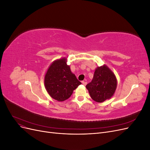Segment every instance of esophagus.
<instances>
[{
    "label": "esophagus",
    "mask_w": 150,
    "mask_h": 150,
    "mask_svg": "<svg viewBox=\"0 0 150 150\" xmlns=\"http://www.w3.org/2000/svg\"><path fill=\"white\" fill-rule=\"evenodd\" d=\"M82 83H83V84L84 85V86H86V84H87V82H86V81H82Z\"/></svg>",
    "instance_id": "obj_1"
}]
</instances>
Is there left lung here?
<instances>
[{
  "label": "left lung",
  "instance_id": "left-lung-1",
  "mask_svg": "<svg viewBox=\"0 0 150 150\" xmlns=\"http://www.w3.org/2000/svg\"><path fill=\"white\" fill-rule=\"evenodd\" d=\"M116 86L117 79L115 74L107 66L104 65L96 68L93 80L86 87L94 101L103 103L113 96Z\"/></svg>",
  "mask_w": 150,
  "mask_h": 150
}]
</instances>
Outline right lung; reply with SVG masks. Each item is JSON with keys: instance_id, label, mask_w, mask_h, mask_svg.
Instances as JSON below:
<instances>
[{"instance_id": "1", "label": "right lung", "mask_w": 150, "mask_h": 150, "mask_svg": "<svg viewBox=\"0 0 150 150\" xmlns=\"http://www.w3.org/2000/svg\"><path fill=\"white\" fill-rule=\"evenodd\" d=\"M67 59L54 61L49 66L44 77V85L50 96L58 101L69 98L81 83L72 73Z\"/></svg>"}]
</instances>
